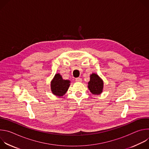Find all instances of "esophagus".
<instances>
[{"label":"esophagus","mask_w":149,"mask_h":149,"mask_svg":"<svg viewBox=\"0 0 149 149\" xmlns=\"http://www.w3.org/2000/svg\"><path fill=\"white\" fill-rule=\"evenodd\" d=\"M75 81H77V82H81L82 81V79H81V78H75Z\"/></svg>","instance_id":"1"}]
</instances>
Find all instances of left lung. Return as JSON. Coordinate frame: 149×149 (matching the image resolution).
<instances>
[{"label":"left lung","mask_w":149,"mask_h":149,"mask_svg":"<svg viewBox=\"0 0 149 149\" xmlns=\"http://www.w3.org/2000/svg\"><path fill=\"white\" fill-rule=\"evenodd\" d=\"M88 84V88L93 94L100 95L102 92L104 82L97 74L94 73L91 74L90 80Z\"/></svg>","instance_id":"obj_1"}]
</instances>
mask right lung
I'll use <instances>...</instances> for the list:
<instances>
[{"label": "right lung", "instance_id": "right-lung-1", "mask_svg": "<svg viewBox=\"0 0 149 149\" xmlns=\"http://www.w3.org/2000/svg\"><path fill=\"white\" fill-rule=\"evenodd\" d=\"M70 82L69 80L63 79L59 74H56L51 82L52 93L58 97L63 96L68 90Z\"/></svg>", "mask_w": 149, "mask_h": 149}]
</instances>
